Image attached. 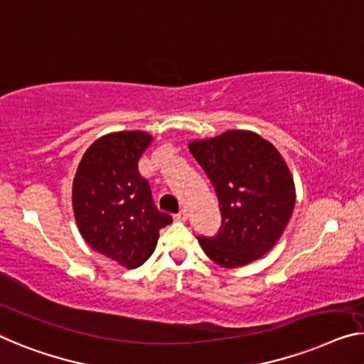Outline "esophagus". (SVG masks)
Listing matches in <instances>:
<instances>
[{
  "mask_svg": "<svg viewBox=\"0 0 364 364\" xmlns=\"http://www.w3.org/2000/svg\"><path fill=\"white\" fill-rule=\"evenodd\" d=\"M188 219V213H186V210H180V213H178L176 215H175V220H180V222H184V220H186Z\"/></svg>",
  "mask_w": 364,
  "mask_h": 364,
  "instance_id": "34e87169",
  "label": "esophagus"
}]
</instances>
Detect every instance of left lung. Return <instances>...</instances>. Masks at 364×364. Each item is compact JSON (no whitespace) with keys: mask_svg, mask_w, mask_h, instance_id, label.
Listing matches in <instances>:
<instances>
[{"mask_svg":"<svg viewBox=\"0 0 364 364\" xmlns=\"http://www.w3.org/2000/svg\"><path fill=\"white\" fill-rule=\"evenodd\" d=\"M188 147L215 188L222 214L219 234L198 237L204 253L224 268L257 262L278 243L294 210L284 159L252 130H227Z\"/></svg>","mask_w":364,"mask_h":364,"instance_id":"8db88e82","label":"left lung"}]
</instances>
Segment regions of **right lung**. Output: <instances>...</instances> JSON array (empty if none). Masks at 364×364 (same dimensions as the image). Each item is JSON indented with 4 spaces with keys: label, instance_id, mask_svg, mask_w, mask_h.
I'll list each match as a JSON object with an SVG mask.
<instances>
[{
    "label": "right lung",
    "instance_id": "1",
    "mask_svg": "<svg viewBox=\"0 0 364 364\" xmlns=\"http://www.w3.org/2000/svg\"><path fill=\"white\" fill-rule=\"evenodd\" d=\"M150 144L144 130L102 135L85 151L73 178L72 205L81 237L129 269L147 262L160 229L173 222L155 208L150 184L139 171Z\"/></svg>",
    "mask_w": 364,
    "mask_h": 364
}]
</instances>
